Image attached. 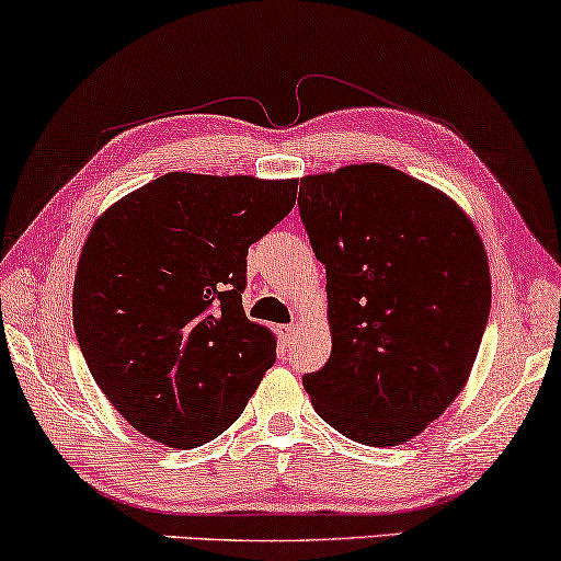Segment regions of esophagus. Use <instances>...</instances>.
Here are the masks:
<instances>
[{"label": "esophagus", "mask_w": 561, "mask_h": 561, "mask_svg": "<svg viewBox=\"0 0 561 561\" xmlns=\"http://www.w3.org/2000/svg\"><path fill=\"white\" fill-rule=\"evenodd\" d=\"M295 334H297V324H282L279 327V336H282L284 344L295 342Z\"/></svg>", "instance_id": "obj_1"}]
</instances>
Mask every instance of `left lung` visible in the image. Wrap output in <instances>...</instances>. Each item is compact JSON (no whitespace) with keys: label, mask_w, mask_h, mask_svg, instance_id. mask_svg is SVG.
Here are the masks:
<instances>
[{"label":"left lung","mask_w":561,"mask_h":561,"mask_svg":"<svg viewBox=\"0 0 561 561\" xmlns=\"http://www.w3.org/2000/svg\"><path fill=\"white\" fill-rule=\"evenodd\" d=\"M297 204L332 329L329 362L301 381L344 437L397 447L474 367L492 307L482 239L455 199L387 164L309 174Z\"/></svg>","instance_id":"obj_1"}]
</instances>
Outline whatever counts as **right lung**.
I'll use <instances>...</instances> for the list:
<instances>
[{
    "label": "right lung",
    "instance_id": "1",
    "mask_svg": "<svg viewBox=\"0 0 561 561\" xmlns=\"http://www.w3.org/2000/svg\"><path fill=\"white\" fill-rule=\"evenodd\" d=\"M297 180L169 172L94 221L72 312L87 367L137 432L174 449L219 437L277 359L242 307L249 244L289 215Z\"/></svg>",
    "mask_w": 561,
    "mask_h": 561
}]
</instances>
